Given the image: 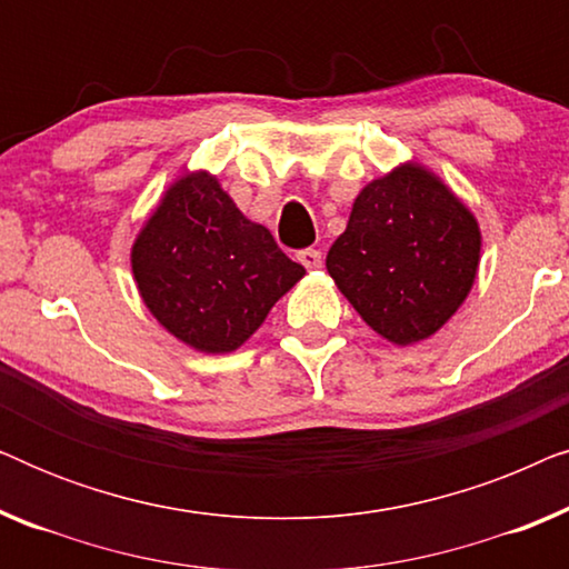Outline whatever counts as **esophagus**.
<instances>
[{
  "label": "esophagus",
  "mask_w": 569,
  "mask_h": 569,
  "mask_svg": "<svg viewBox=\"0 0 569 569\" xmlns=\"http://www.w3.org/2000/svg\"><path fill=\"white\" fill-rule=\"evenodd\" d=\"M300 263L306 269H318L321 267V251H316V248H302V251L298 253Z\"/></svg>",
  "instance_id": "obj_1"
}]
</instances>
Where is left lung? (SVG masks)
<instances>
[{"label":"left lung","instance_id":"obj_1","mask_svg":"<svg viewBox=\"0 0 569 569\" xmlns=\"http://www.w3.org/2000/svg\"><path fill=\"white\" fill-rule=\"evenodd\" d=\"M479 256L471 209L440 176L409 160L357 193L326 269L372 331L411 347L463 306Z\"/></svg>","mask_w":569,"mask_h":569}]
</instances>
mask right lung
I'll return each mask as SVG.
<instances>
[{
  "mask_svg": "<svg viewBox=\"0 0 569 569\" xmlns=\"http://www.w3.org/2000/svg\"><path fill=\"white\" fill-rule=\"evenodd\" d=\"M131 274L162 329L197 352L228 355L306 269L240 212L217 176L186 170L134 238Z\"/></svg>",
  "mask_w": 569,
  "mask_h": 569,
  "instance_id": "right-lung-1",
  "label": "right lung"
}]
</instances>
